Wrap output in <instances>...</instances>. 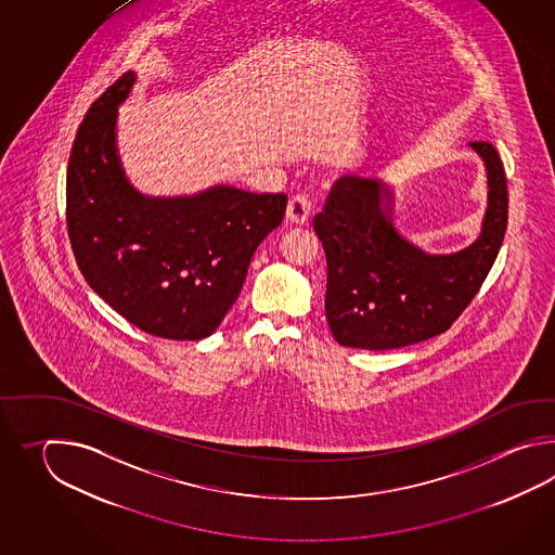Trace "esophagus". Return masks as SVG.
I'll return each instance as SVG.
<instances>
[{"mask_svg": "<svg viewBox=\"0 0 555 555\" xmlns=\"http://www.w3.org/2000/svg\"><path fill=\"white\" fill-rule=\"evenodd\" d=\"M309 214H311V201L307 198L306 194L292 196V201L287 204V210H285L287 222L295 225L306 224Z\"/></svg>", "mask_w": 555, "mask_h": 555, "instance_id": "obj_1", "label": "esophagus"}]
</instances>
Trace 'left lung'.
Listing matches in <instances>:
<instances>
[{"mask_svg":"<svg viewBox=\"0 0 555 555\" xmlns=\"http://www.w3.org/2000/svg\"><path fill=\"white\" fill-rule=\"evenodd\" d=\"M488 170V210L480 237L450 256H428L390 224L377 180L343 177L313 228L327 256L325 315L339 345L399 349L449 331L480 292L507 225V182L490 142H470ZM387 193V197L382 194Z\"/></svg>","mask_w":555,"mask_h":555,"instance_id":"1","label":"left lung"}]
</instances>
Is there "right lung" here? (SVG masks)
Returning a JSON list of instances; mask_svg holds the SVG:
<instances>
[{
  "label": "right lung",
  "instance_id": "add662e5",
  "mask_svg": "<svg viewBox=\"0 0 555 555\" xmlns=\"http://www.w3.org/2000/svg\"><path fill=\"white\" fill-rule=\"evenodd\" d=\"M122 73L89 106L67 165V232L87 283L122 318L156 337L204 339L234 306L249 261L282 224L285 194L216 186L192 198L130 189L115 151Z\"/></svg>",
  "mask_w": 555,
  "mask_h": 555
}]
</instances>
